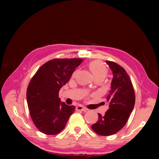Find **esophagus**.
Masks as SVG:
<instances>
[{
  "instance_id": "1",
  "label": "esophagus",
  "mask_w": 159,
  "mask_h": 159,
  "mask_svg": "<svg viewBox=\"0 0 159 159\" xmlns=\"http://www.w3.org/2000/svg\"><path fill=\"white\" fill-rule=\"evenodd\" d=\"M76 110L78 111H87L88 109L85 108L84 107L81 106V105H79V106L76 107Z\"/></svg>"
}]
</instances>
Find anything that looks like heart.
Wrapping results in <instances>:
<instances>
[{
  "label": "heart",
  "instance_id": "obj_1",
  "mask_svg": "<svg viewBox=\"0 0 159 159\" xmlns=\"http://www.w3.org/2000/svg\"><path fill=\"white\" fill-rule=\"evenodd\" d=\"M89 68L94 78L105 77L107 73V68L105 64L99 60L91 61L89 64Z\"/></svg>",
  "mask_w": 159,
  "mask_h": 159
}]
</instances>
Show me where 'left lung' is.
Masks as SVG:
<instances>
[{"mask_svg":"<svg viewBox=\"0 0 159 159\" xmlns=\"http://www.w3.org/2000/svg\"><path fill=\"white\" fill-rule=\"evenodd\" d=\"M106 63L113 74L106 98L109 109L103 116L99 113L98 121L91 126L93 131L102 136L112 135L125 125L135 103L133 86L127 71L113 61Z\"/></svg>","mask_w":159,"mask_h":159,"instance_id":"obj_1","label":"left lung"}]
</instances>
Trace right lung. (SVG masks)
I'll return each mask as SVG.
<instances>
[{"instance_id":"obj_1","label":"right lung","mask_w":159,"mask_h":159,"mask_svg":"<svg viewBox=\"0 0 159 159\" xmlns=\"http://www.w3.org/2000/svg\"><path fill=\"white\" fill-rule=\"evenodd\" d=\"M83 59H54L47 61L32 77L26 91L30 117L39 131L54 135L63 130L75 106L61 102L59 91L68 82Z\"/></svg>"}]
</instances>
